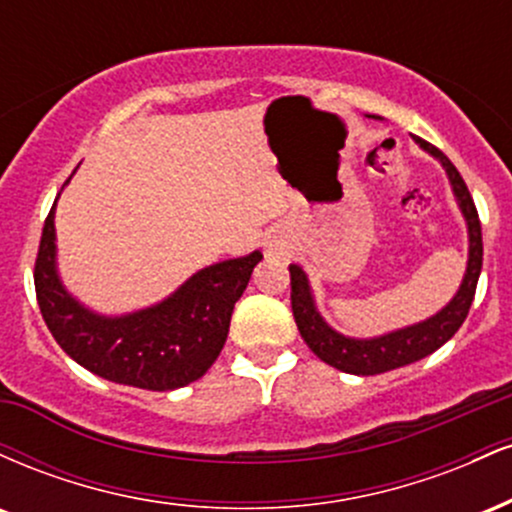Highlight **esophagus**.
Returning a JSON list of instances; mask_svg holds the SVG:
<instances>
[{
  "instance_id": "esophagus-1",
  "label": "esophagus",
  "mask_w": 512,
  "mask_h": 512,
  "mask_svg": "<svg viewBox=\"0 0 512 512\" xmlns=\"http://www.w3.org/2000/svg\"><path fill=\"white\" fill-rule=\"evenodd\" d=\"M269 255H286L284 245H281V243H269Z\"/></svg>"
}]
</instances>
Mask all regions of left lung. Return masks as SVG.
Returning a JSON list of instances; mask_svg holds the SVG:
<instances>
[{
  "instance_id": "obj_1",
  "label": "left lung",
  "mask_w": 512,
  "mask_h": 512,
  "mask_svg": "<svg viewBox=\"0 0 512 512\" xmlns=\"http://www.w3.org/2000/svg\"><path fill=\"white\" fill-rule=\"evenodd\" d=\"M370 120H383L380 115H366ZM414 142L431 154L440 166L448 173L452 195H455L457 207H460L464 223H467V269H464L462 284L455 296L450 298L436 315L426 317V320L414 322V325L402 327V330H392L380 337H346V334L337 332L325 322L315 305L313 289H310L308 274L298 264H289L291 272V308L293 317H296L298 332H301L303 342L310 346V351L325 361L327 366L342 370V373L351 375H378L395 370L409 363L421 361L433 351H438L448 339L455 337L460 330L464 317H467L469 308H472L474 291H477V281L481 274V260H484V245H481V223L474 199L469 195L467 185H464L462 175L452 166L450 158L431 146L424 139L414 137Z\"/></svg>"
}]
</instances>
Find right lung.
I'll return each instance as SVG.
<instances>
[{"mask_svg": "<svg viewBox=\"0 0 512 512\" xmlns=\"http://www.w3.org/2000/svg\"><path fill=\"white\" fill-rule=\"evenodd\" d=\"M260 260L262 252L255 250L209 264L149 308L103 315L86 308L62 284L52 207L35 260V293L55 342L79 366L110 383L168 392L195 383L219 358L233 305L248 289Z\"/></svg>", "mask_w": 512, "mask_h": 512, "instance_id": "obj_1", "label": "right lung"}]
</instances>
